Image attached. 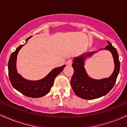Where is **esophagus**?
Returning <instances> with one entry per match:
<instances>
[{
  "instance_id": "34e87169",
  "label": "esophagus",
  "mask_w": 127,
  "mask_h": 127,
  "mask_svg": "<svg viewBox=\"0 0 127 127\" xmlns=\"http://www.w3.org/2000/svg\"><path fill=\"white\" fill-rule=\"evenodd\" d=\"M72 62H73L72 59H69V60L66 62V65H71L72 64Z\"/></svg>"
}]
</instances>
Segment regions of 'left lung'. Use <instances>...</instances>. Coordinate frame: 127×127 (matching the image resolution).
<instances>
[{"instance_id": "1", "label": "left lung", "mask_w": 127, "mask_h": 127, "mask_svg": "<svg viewBox=\"0 0 127 127\" xmlns=\"http://www.w3.org/2000/svg\"><path fill=\"white\" fill-rule=\"evenodd\" d=\"M108 45L104 49L112 53L114 59L115 69L112 74L108 78L95 80L88 76L84 68V56L75 58L72 66L73 74L72 76L71 84L75 94L85 99H94L107 94L114 87L120 72V62L117 49L111 43L108 41ZM94 52L88 53L87 56H91Z\"/></svg>"}]
</instances>
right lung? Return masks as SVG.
I'll use <instances>...</instances> for the list:
<instances>
[{
  "instance_id": "obj_1",
  "label": "right lung",
  "mask_w": 127,
  "mask_h": 127,
  "mask_svg": "<svg viewBox=\"0 0 127 127\" xmlns=\"http://www.w3.org/2000/svg\"><path fill=\"white\" fill-rule=\"evenodd\" d=\"M32 36L26 39V42ZM26 44V43H25ZM24 45H22L12 53L8 62V72L9 79L14 88L23 95L31 98H39L49 93L52 87L56 76L63 71L66 65L54 69L43 79L39 81L26 80L17 72L16 68V58L19 50Z\"/></svg>"
}]
</instances>
